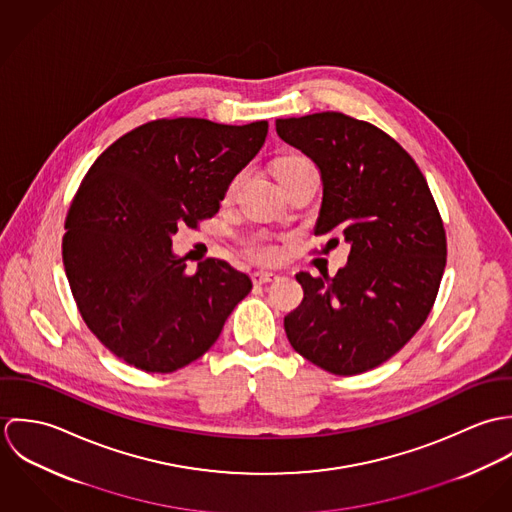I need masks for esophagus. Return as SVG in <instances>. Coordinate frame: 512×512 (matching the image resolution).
Here are the masks:
<instances>
[{"label": "esophagus", "mask_w": 512, "mask_h": 512, "mask_svg": "<svg viewBox=\"0 0 512 512\" xmlns=\"http://www.w3.org/2000/svg\"><path fill=\"white\" fill-rule=\"evenodd\" d=\"M278 276L274 274V272H266V270H258V272H254L252 274V282L256 284V286H262V284H270V282H274Z\"/></svg>", "instance_id": "34e87169"}]
</instances>
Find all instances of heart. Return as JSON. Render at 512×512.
I'll return each instance as SVG.
<instances>
[{
  "label": "heart",
  "instance_id": "1",
  "mask_svg": "<svg viewBox=\"0 0 512 512\" xmlns=\"http://www.w3.org/2000/svg\"><path fill=\"white\" fill-rule=\"evenodd\" d=\"M301 163H307V159H305V157H282V159H278V161L274 163V173L278 175L280 171L290 169V167H295V165H301ZM232 187H234V183L228 187V191H232ZM250 252H252L254 256H258V258H262V260L274 258V250H272L270 246H264V244H254V246H250Z\"/></svg>",
  "mask_w": 512,
  "mask_h": 512
}]
</instances>
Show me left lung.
Returning <instances> with one entry per match:
<instances>
[{"mask_svg":"<svg viewBox=\"0 0 512 512\" xmlns=\"http://www.w3.org/2000/svg\"><path fill=\"white\" fill-rule=\"evenodd\" d=\"M276 132L321 171L315 234L351 244L335 278L295 276L303 301L286 335L309 363L361 374L396 355L434 307L447 256L436 201L410 153L368 122L319 112L276 120Z\"/></svg>","mask_w":512,"mask_h":512,"instance_id":"1","label":"left lung"}]
</instances>
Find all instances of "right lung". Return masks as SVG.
<instances>
[{"label": "right lung", "mask_w": 512, "mask_h": 512, "mask_svg": "<svg viewBox=\"0 0 512 512\" xmlns=\"http://www.w3.org/2000/svg\"><path fill=\"white\" fill-rule=\"evenodd\" d=\"M268 122L153 120L92 163L74 195L63 264L76 307L128 365L173 372L203 357L252 282L209 258L187 274L171 236L219 213L230 181L266 142Z\"/></svg>", "instance_id": "1"}]
</instances>
